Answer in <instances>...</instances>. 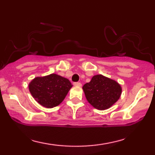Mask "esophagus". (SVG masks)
I'll list each match as a JSON object with an SVG mask.
<instances>
[{
	"label": "esophagus",
	"instance_id": "1",
	"mask_svg": "<svg viewBox=\"0 0 155 155\" xmlns=\"http://www.w3.org/2000/svg\"><path fill=\"white\" fill-rule=\"evenodd\" d=\"M73 84L75 86H78V87H81L82 86V84L80 83V82H74Z\"/></svg>",
	"mask_w": 155,
	"mask_h": 155
}]
</instances>
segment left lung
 Returning a JSON list of instances; mask_svg holds the SVG:
<instances>
[{
  "instance_id": "left-lung-1",
  "label": "left lung",
  "mask_w": 155,
  "mask_h": 155,
  "mask_svg": "<svg viewBox=\"0 0 155 155\" xmlns=\"http://www.w3.org/2000/svg\"><path fill=\"white\" fill-rule=\"evenodd\" d=\"M87 100L98 110H106L112 107L122 93L120 84L102 75H94L90 82L82 87Z\"/></svg>"
}]
</instances>
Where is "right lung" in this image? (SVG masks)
Listing matches in <instances>:
<instances>
[{
	"instance_id": "1",
	"label": "right lung",
	"mask_w": 155,
	"mask_h": 155,
	"mask_svg": "<svg viewBox=\"0 0 155 155\" xmlns=\"http://www.w3.org/2000/svg\"><path fill=\"white\" fill-rule=\"evenodd\" d=\"M72 87L67 78L53 73L34 78L29 83V90L39 104L51 109L64 100Z\"/></svg>"
}]
</instances>
